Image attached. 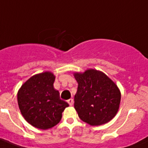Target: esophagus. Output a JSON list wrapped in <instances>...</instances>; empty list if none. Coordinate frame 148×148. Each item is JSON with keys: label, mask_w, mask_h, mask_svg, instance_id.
Returning a JSON list of instances; mask_svg holds the SVG:
<instances>
[{"label": "esophagus", "mask_w": 148, "mask_h": 148, "mask_svg": "<svg viewBox=\"0 0 148 148\" xmlns=\"http://www.w3.org/2000/svg\"><path fill=\"white\" fill-rule=\"evenodd\" d=\"M68 103L69 104V105L70 106H72V105H74V100L72 99H68Z\"/></svg>", "instance_id": "esophagus-1"}]
</instances>
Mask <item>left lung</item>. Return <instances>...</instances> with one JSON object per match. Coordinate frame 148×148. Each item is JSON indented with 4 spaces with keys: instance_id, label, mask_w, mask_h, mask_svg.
Masks as SVG:
<instances>
[{
    "instance_id": "left-lung-1",
    "label": "left lung",
    "mask_w": 148,
    "mask_h": 148,
    "mask_svg": "<svg viewBox=\"0 0 148 148\" xmlns=\"http://www.w3.org/2000/svg\"><path fill=\"white\" fill-rule=\"evenodd\" d=\"M78 84L74 108L80 120L91 126H100L114 118L120 108L121 93L110 78L101 71L87 69L74 72Z\"/></svg>"
}]
</instances>
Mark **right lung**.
Listing matches in <instances>:
<instances>
[{
	"mask_svg": "<svg viewBox=\"0 0 148 148\" xmlns=\"http://www.w3.org/2000/svg\"><path fill=\"white\" fill-rule=\"evenodd\" d=\"M56 76L50 71L33 75L18 89L17 101L25 120L34 127L48 130L60 122L62 112L69 106L60 99L54 89Z\"/></svg>",
	"mask_w": 148,
	"mask_h": 148,
	"instance_id": "1",
	"label": "right lung"
}]
</instances>
